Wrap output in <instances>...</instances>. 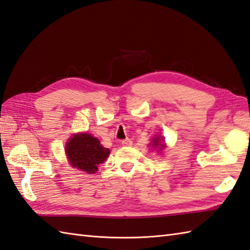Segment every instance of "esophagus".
Instances as JSON below:
<instances>
[{"label": "esophagus", "mask_w": 250, "mask_h": 250, "mask_svg": "<svg viewBox=\"0 0 250 250\" xmlns=\"http://www.w3.org/2000/svg\"><path fill=\"white\" fill-rule=\"evenodd\" d=\"M122 144H123L124 146H130L132 144V141L130 139H125V140L122 141Z\"/></svg>", "instance_id": "esophagus-1"}]
</instances>
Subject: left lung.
<instances>
[{"instance_id":"8db88e82","label":"left lung","mask_w":250,"mask_h":250,"mask_svg":"<svg viewBox=\"0 0 250 250\" xmlns=\"http://www.w3.org/2000/svg\"><path fill=\"white\" fill-rule=\"evenodd\" d=\"M154 140V142H153V144H152V146H154V148L155 147H159V151H162V149L164 148V146H165V143H160L159 142V138H158V139H157V138H155V139H153Z\"/></svg>"}]
</instances>
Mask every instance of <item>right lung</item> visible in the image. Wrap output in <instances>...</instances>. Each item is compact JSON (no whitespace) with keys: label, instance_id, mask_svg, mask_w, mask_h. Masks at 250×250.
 <instances>
[{"label":"right lung","instance_id":"add662e5","mask_svg":"<svg viewBox=\"0 0 250 250\" xmlns=\"http://www.w3.org/2000/svg\"><path fill=\"white\" fill-rule=\"evenodd\" d=\"M110 154L97 138L88 134H78L70 138L66 146V155L74 168L86 173H95L97 166L103 164Z\"/></svg>","mask_w":250,"mask_h":250}]
</instances>
